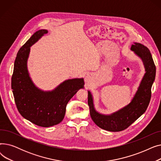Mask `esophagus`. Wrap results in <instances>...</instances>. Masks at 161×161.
Returning <instances> with one entry per match:
<instances>
[{"instance_id": "34e87169", "label": "esophagus", "mask_w": 161, "mask_h": 161, "mask_svg": "<svg viewBox=\"0 0 161 161\" xmlns=\"http://www.w3.org/2000/svg\"><path fill=\"white\" fill-rule=\"evenodd\" d=\"M90 79H91V77L89 75H87L86 77V80L87 81H89L90 80Z\"/></svg>"}]
</instances>
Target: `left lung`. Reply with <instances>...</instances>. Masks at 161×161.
<instances>
[{"instance_id":"left-lung-1","label":"left lung","mask_w":161,"mask_h":161,"mask_svg":"<svg viewBox=\"0 0 161 161\" xmlns=\"http://www.w3.org/2000/svg\"><path fill=\"white\" fill-rule=\"evenodd\" d=\"M130 50L142 59L146 73L128 105L111 114H102L95 109L92 95L88 91V105L92 119L100 128L108 131L119 132L129 127L145 113L150 102L151 87L156 74V67L152 55L147 47L137 42L131 46Z\"/></svg>"}]
</instances>
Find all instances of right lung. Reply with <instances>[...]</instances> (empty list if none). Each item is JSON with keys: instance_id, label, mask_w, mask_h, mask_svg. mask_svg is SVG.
Masks as SVG:
<instances>
[{"instance_id": "1", "label": "right lung", "mask_w": 161, "mask_h": 161, "mask_svg": "<svg viewBox=\"0 0 161 161\" xmlns=\"http://www.w3.org/2000/svg\"><path fill=\"white\" fill-rule=\"evenodd\" d=\"M48 31H36L17 54L12 77V89L20 114L31 123L49 127L61 123L69 100L80 89L84 88L83 78L66 80L52 91H43L33 83L27 69L31 46Z\"/></svg>"}]
</instances>
